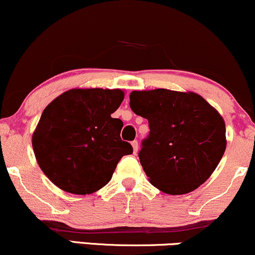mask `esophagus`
Listing matches in <instances>:
<instances>
[{
	"label": "esophagus",
	"instance_id": "1",
	"mask_svg": "<svg viewBox=\"0 0 255 255\" xmlns=\"http://www.w3.org/2000/svg\"><path fill=\"white\" fill-rule=\"evenodd\" d=\"M131 144H132L133 153H137V150H138V142H137V141H132V142H131Z\"/></svg>",
	"mask_w": 255,
	"mask_h": 255
}]
</instances>
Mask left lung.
<instances>
[{
  "label": "left lung",
  "instance_id": "8db88e82",
  "mask_svg": "<svg viewBox=\"0 0 255 255\" xmlns=\"http://www.w3.org/2000/svg\"><path fill=\"white\" fill-rule=\"evenodd\" d=\"M130 107L149 124L138 158L154 187L181 195L210 178L227 139L224 120L204 97L167 89L132 91Z\"/></svg>",
  "mask_w": 255,
  "mask_h": 255
}]
</instances>
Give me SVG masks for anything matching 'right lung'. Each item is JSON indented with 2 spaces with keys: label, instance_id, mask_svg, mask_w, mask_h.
Returning a JSON list of instances; mask_svg holds the SVG:
<instances>
[{
  "label": "right lung",
  "instance_id": "1",
  "mask_svg": "<svg viewBox=\"0 0 255 255\" xmlns=\"http://www.w3.org/2000/svg\"><path fill=\"white\" fill-rule=\"evenodd\" d=\"M124 100L120 89H72L43 111L32 136L41 170L60 189L91 194L112 178L119 160L132 153L112 118Z\"/></svg>",
  "mask_w": 255,
  "mask_h": 255
}]
</instances>
